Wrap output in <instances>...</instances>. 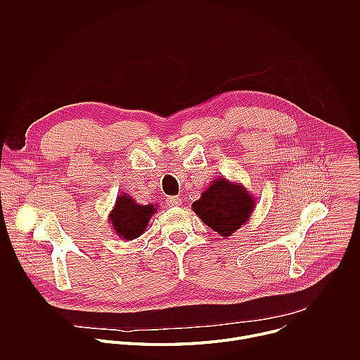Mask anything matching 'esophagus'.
<instances>
[{
  "label": "esophagus",
  "instance_id": "1",
  "mask_svg": "<svg viewBox=\"0 0 360 360\" xmlns=\"http://www.w3.org/2000/svg\"><path fill=\"white\" fill-rule=\"evenodd\" d=\"M181 202H182L181 198H178V196H168L165 203L168 205V207H172V208H174V207H179Z\"/></svg>",
  "mask_w": 360,
  "mask_h": 360
}]
</instances>
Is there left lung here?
I'll use <instances>...</instances> for the list:
<instances>
[{
  "label": "left lung",
  "mask_w": 360,
  "mask_h": 360,
  "mask_svg": "<svg viewBox=\"0 0 360 360\" xmlns=\"http://www.w3.org/2000/svg\"><path fill=\"white\" fill-rule=\"evenodd\" d=\"M255 207V196L243 185L224 176L212 181L200 198L192 203V210L199 219L224 238L245 225Z\"/></svg>",
  "instance_id": "obj_1"
}]
</instances>
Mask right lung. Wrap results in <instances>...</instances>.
I'll list each match as a JSON object with an SVG mask.
<instances>
[{
	"mask_svg": "<svg viewBox=\"0 0 360 360\" xmlns=\"http://www.w3.org/2000/svg\"><path fill=\"white\" fill-rule=\"evenodd\" d=\"M158 210V205H142L135 202L134 198L125 192L117 196L114 210L110 214L108 221L112 225L114 232L125 240L139 238L145 231L152 218Z\"/></svg>",
	"mask_w": 360,
	"mask_h": 360,
	"instance_id": "1",
	"label": "right lung"
}]
</instances>
